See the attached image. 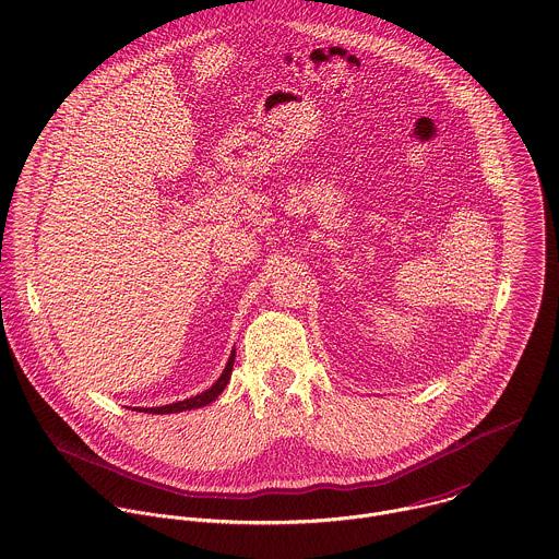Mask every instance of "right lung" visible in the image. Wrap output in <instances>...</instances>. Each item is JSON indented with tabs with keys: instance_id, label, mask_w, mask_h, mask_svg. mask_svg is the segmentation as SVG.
<instances>
[{
	"instance_id": "add662e5",
	"label": "right lung",
	"mask_w": 559,
	"mask_h": 559,
	"mask_svg": "<svg viewBox=\"0 0 559 559\" xmlns=\"http://www.w3.org/2000/svg\"><path fill=\"white\" fill-rule=\"evenodd\" d=\"M234 356H236V352H231V356H229V360H227V365H225V371L221 372V377H218L207 390H203L201 394L190 396V399H185V401H178V403L160 405V407H139V409H141V412H150V414H174V412L194 409V407H203V405L212 403V401L225 390V385H227V381H229L231 367H234Z\"/></svg>"
}]
</instances>
